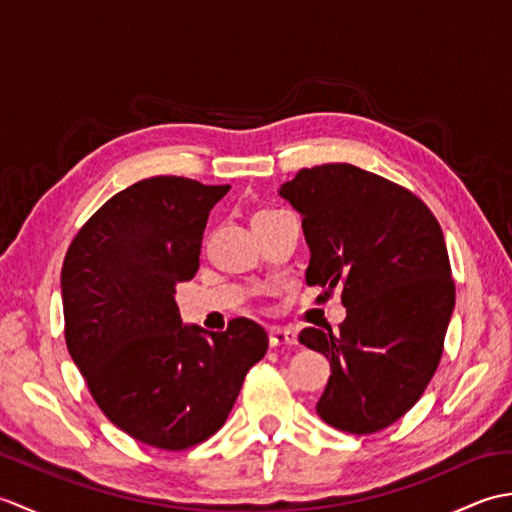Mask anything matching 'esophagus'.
<instances>
[{"label":"esophagus","mask_w":512,"mask_h":512,"mask_svg":"<svg viewBox=\"0 0 512 512\" xmlns=\"http://www.w3.org/2000/svg\"><path fill=\"white\" fill-rule=\"evenodd\" d=\"M268 341H270V347H290L299 343L297 332L290 328H270Z\"/></svg>","instance_id":"1"}]
</instances>
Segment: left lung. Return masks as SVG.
Returning <instances> with one entry per match:
<instances>
[{"mask_svg": "<svg viewBox=\"0 0 512 512\" xmlns=\"http://www.w3.org/2000/svg\"><path fill=\"white\" fill-rule=\"evenodd\" d=\"M279 195L301 215L306 284L339 286L347 310L339 332L299 334L332 367L317 413L358 436L385 429L416 405L442 356L455 306L442 228L411 191L345 162L301 169Z\"/></svg>", "mask_w": 512, "mask_h": 512, "instance_id": "left-lung-1", "label": "left lung"}]
</instances>
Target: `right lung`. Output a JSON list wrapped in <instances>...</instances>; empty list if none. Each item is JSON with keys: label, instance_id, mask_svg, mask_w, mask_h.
<instances>
[{"label": "right lung", "instance_id": "right-lung-1", "mask_svg": "<svg viewBox=\"0 0 512 512\" xmlns=\"http://www.w3.org/2000/svg\"><path fill=\"white\" fill-rule=\"evenodd\" d=\"M156 176L116 193L74 237L61 270L65 343L96 405L138 442L182 451L231 413L268 334L184 325L176 284L198 273L206 220L228 193Z\"/></svg>", "mask_w": 512, "mask_h": 512}]
</instances>
